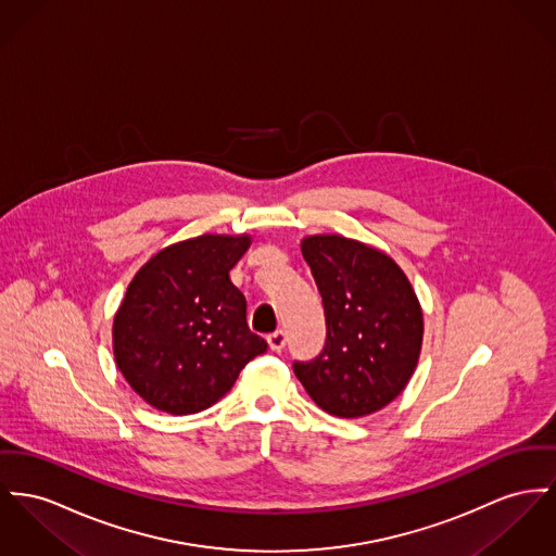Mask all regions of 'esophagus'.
<instances>
[{
    "mask_svg": "<svg viewBox=\"0 0 556 556\" xmlns=\"http://www.w3.org/2000/svg\"><path fill=\"white\" fill-rule=\"evenodd\" d=\"M267 343L271 352H282V348L287 345V333L285 331H274L267 334Z\"/></svg>",
    "mask_w": 556,
    "mask_h": 556,
    "instance_id": "obj_1",
    "label": "esophagus"
}]
</instances>
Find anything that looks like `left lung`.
<instances>
[{
    "mask_svg": "<svg viewBox=\"0 0 556 556\" xmlns=\"http://www.w3.org/2000/svg\"><path fill=\"white\" fill-rule=\"evenodd\" d=\"M301 253L323 295L327 343L295 363L312 401L356 419L390 405L417 367L424 314L405 271L386 253L337 233L305 236Z\"/></svg>",
    "mask_w": 556,
    "mask_h": 556,
    "instance_id": "1",
    "label": "left lung"
}]
</instances>
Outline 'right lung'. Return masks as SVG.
<instances>
[{"label":"right lung","mask_w":556,"mask_h":556,"mask_svg":"<svg viewBox=\"0 0 556 556\" xmlns=\"http://www.w3.org/2000/svg\"><path fill=\"white\" fill-rule=\"evenodd\" d=\"M249 247L247 233H204L162 249L130 280L113 318V356L151 407L170 415L213 407L267 350L229 278Z\"/></svg>","instance_id":"add662e5"}]
</instances>
